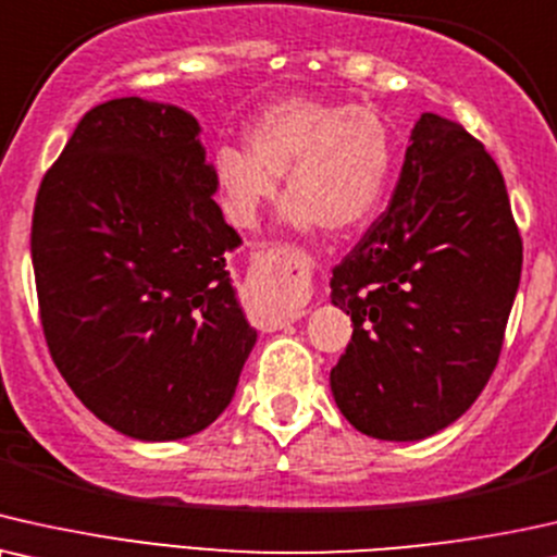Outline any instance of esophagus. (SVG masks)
Listing matches in <instances>:
<instances>
[{"instance_id": "esophagus-1", "label": "esophagus", "mask_w": 557, "mask_h": 557, "mask_svg": "<svg viewBox=\"0 0 557 557\" xmlns=\"http://www.w3.org/2000/svg\"><path fill=\"white\" fill-rule=\"evenodd\" d=\"M255 272L267 290L274 295H295L308 290V267L302 259L290 249H270L262 257L255 259ZM306 308H290L287 310V321H298L306 315Z\"/></svg>"}]
</instances>
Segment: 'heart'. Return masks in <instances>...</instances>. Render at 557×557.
Segmentation results:
<instances>
[{
	"label": "heart",
	"instance_id": "heart-1",
	"mask_svg": "<svg viewBox=\"0 0 557 557\" xmlns=\"http://www.w3.org/2000/svg\"><path fill=\"white\" fill-rule=\"evenodd\" d=\"M247 145H221L213 173L226 211L251 226L285 175V224L295 232H348L372 216L387 183L392 139L372 107L285 96L259 111Z\"/></svg>",
	"mask_w": 557,
	"mask_h": 557
}]
</instances>
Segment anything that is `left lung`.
<instances>
[{
  "mask_svg": "<svg viewBox=\"0 0 557 557\" xmlns=\"http://www.w3.org/2000/svg\"><path fill=\"white\" fill-rule=\"evenodd\" d=\"M522 239L507 185L476 137L422 114L389 209L333 267L351 315L331 392L356 430L422 441L476 403L520 287Z\"/></svg>",
  "mask_w": 557,
  "mask_h": 557,
  "instance_id": "obj_1",
  "label": "left lung"
}]
</instances>
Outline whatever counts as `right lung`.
Listing matches in <instances>:
<instances>
[{
	"mask_svg": "<svg viewBox=\"0 0 557 557\" xmlns=\"http://www.w3.org/2000/svg\"><path fill=\"white\" fill-rule=\"evenodd\" d=\"M196 116L139 96L86 111L37 190L40 323L58 372L101 422L177 441L232 403L257 331L226 251Z\"/></svg>",
	"mask_w": 557,
	"mask_h": 557,
	"instance_id": "1",
	"label": "right lung"
}]
</instances>
